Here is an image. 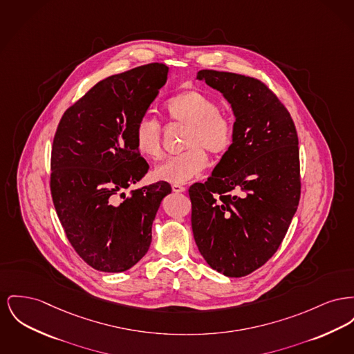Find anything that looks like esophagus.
Here are the masks:
<instances>
[{
	"label": "esophagus",
	"instance_id": "esophagus-1",
	"mask_svg": "<svg viewBox=\"0 0 354 354\" xmlns=\"http://www.w3.org/2000/svg\"><path fill=\"white\" fill-rule=\"evenodd\" d=\"M172 191H174V192H185L186 187H183V186H180V185H172Z\"/></svg>",
	"mask_w": 354,
	"mask_h": 354
}]
</instances>
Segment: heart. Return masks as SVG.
Returning <instances> with one entry per match:
<instances>
[{"label": "heart", "mask_w": 354, "mask_h": 354, "mask_svg": "<svg viewBox=\"0 0 354 354\" xmlns=\"http://www.w3.org/2000/svg\"><path fill=\"white\" fill-rule=\"evenodd\" d=\"M171 122L188 127L185 148L179 156L168 159L155 169V176L172 185H185L201 175L208 165L206 148L211 153L222 156L234 143V124L226 115L219 112L218 103L198 89L182 91L171 96L165 104ZM162 128L151 119L142 118L135 127V147L138 152L152 160L163 156Z\"/></svg>", "instance_id": "obj_1"}]
</instances>
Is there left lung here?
Instances as JSON below:
<instances>
[{
    "instance_id": "obj_1",
    "label": "left lung",
    "mask_w": 354,
    "mask_h": 354,
    "mask_svg": "<svg viewBox=\"0 0 354 354\" xmlns=\"http://www.w3.org/2000/svg\"><path fill=\"white\" fill-rule=\"evenodd\" d=\"M198 80L231 105L234 143L206 183L191 186V226L208 266L245 277L283 241L301 194L298 136L290 113L263 83L203 69Z\"/></svg>"
}]
</instances>
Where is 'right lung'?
Listing matches in <instances>:
<instances>
[{
	"instance_id": "right-lung-1",
	"label": "right lung",
	"mask_w": 354,
	"mask_h": 354,
	"mask_svg": "<svg viewBox=\"0 0 354 354\" xmlns=\"http://www.w3.org/2000/svg\"><path fill=\"white\" fill-rule=\"evenodd\" d=\"M168 66L152 63L109 76L68 108L57 127L50 191L66 238L96 270L122 272L149 249L167 182L132 191L148 172L135 127L167 83ZM124 198L118 199V195Z\"/></svg>"
}]
</instances>
